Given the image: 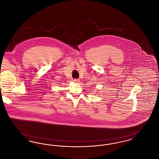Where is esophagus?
Returning a JSON list of instances; mask_svg holds the SVG:
<instances>
[{"label": "esophagus", "mask_w": 159, "mask_h": 159, "mask_svg": "<svg viewBox=\"0 0 159 159\" xmlns=\"http://www.w3.org/2000/svg\"><path fill=\"white\" fill-rule=\"evenodd\" d=\"M73 82H79V80L77 79H73Z\"/></svg>", "instance_id": "esophagus-1"}]
</instances>
